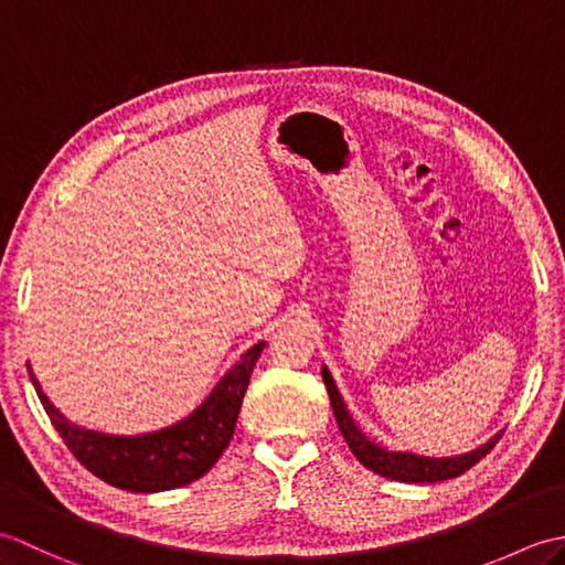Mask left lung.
Listing matches in <instances>:
<instances>
[{
  "label": "left lung",
  "instance_id": "left-lung-1",
  "mask_svg": "<svg viewBox=\"0 0 565 565\" xmlns=\"http://www.w3.org/2000/svg\"><path fill=\"white\" fill-rule=\"evenodd\" d=\"M322 381H326L334 419H338L342 437L347 444H350V449L356 456V461L364 463L369 471H374L383 478H391V481H401V483L449 481V478L466 473L468 468L481 461L483 456L490 454V449H493L498 439L502 437V431H500V435L481 444L478 449L461 454V456H449V459H427V456H417V454H407V451H388V449L379 447V444H374L371 439H366L362 431H359L354 419L350 417V413H347L342 395L338 393V386H334V381L326 366H322Z\"/></svg>",
  "mask_w": 565,
  "mask_h": 565
}]
</instances>
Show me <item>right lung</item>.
Segmentation results:
<instances>
[{
  "label": "right lung",
  "mask_w": 565,
  "mask_h": 565,
  "mask_svg": "<svg viewBox=\"0 0 565 565\" xmlns=\"http://www.w3.org/2000/svg\"><path fill=\"white\" fill-rule=\"evenodd\" d=\"M262 347L264 342L249 347L203 405L182 423L138 437L102 435V431L67 423L41 391L31 366L29 376L57 435L87 471L130 493H160V490L194 483L221 459L233 439L239 405H243Z\"/></svg>",
  "instance_id": "1"
}]
</instances>
